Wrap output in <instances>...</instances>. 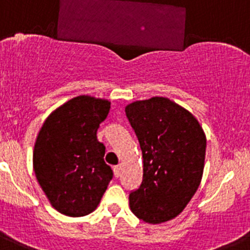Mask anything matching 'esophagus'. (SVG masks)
<instances>
[{
  "label": "esophagus",
  "mask_w": 250,
  "mask_h": 250,
  "mask_svg": "<svg viewBox=\"0 0 250 250\" xmlns=\"http://www.w3.org/2000/svg\"><path fill=\"white\" fill-rule=\"evenodd\" d=\"M114 174L116 178H119V176L121 175V165H116V167H114Z\"/></svg>",
  "instance_id": "esophagus-1"
}]
</instances>
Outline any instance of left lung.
Listing matches in <instances>:
<instances>
[{
  "mask_svg": "<svg viewBox=\"0 0 250 250\" xmlns=\"http://www.w3.org/2000/svg\"><path fill=\"white\" fill-rule=\"evenodd\" d=\"M143 152V182L129 195L139 219L160 224L184 210L199 188L207 138L191 112L167 98L125 107Z\"/></svg>",
  "mask_w": 250,
  "mask_h": 250,
  "instance_id": "8db88e82",
  "label": "left lung"
}]
</instances>
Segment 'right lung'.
I'll list each match as a JSON object with an SVG mask.
<instances>
[{"mask_svg": "<svg viewBox=\"0 0 250 250\" xmlns=\"http://www.w3.org/2000/svg\"><path fill=\"white\" fill-rule=\"evenodd\" d=\"M110 101L81 95L48 115L37 135L34 170L51 205L67 216H83L98 208L112 179L98 140Z\"/></svg>", "mask_w": 250, "mask_h": 250, "instance_id": "obj_1", "label": "right lung"}]
</instances>
